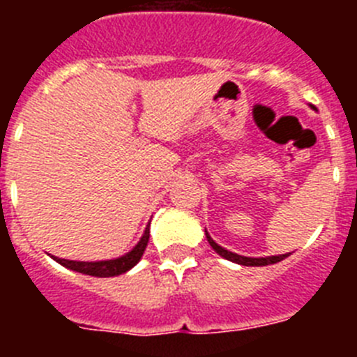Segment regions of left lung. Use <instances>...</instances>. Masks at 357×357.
I'll return each mask as SVG.
<instances>
[{"label": "left lung", "instance_id": "left-lung-1", "mask_svg": "<svg viewBox=\"0 0 357 357\" xmlns=\"http://www.w3.org/2000/svg\"><path fill=\"white\" fill-rule=\"evenodd\" d=\"M206 236H207V241H209V245L214 248L216 254L222 255L223 259H229L232 261V263L243 264V266H266V264H275L279 263V261L286 259V257L289 255V254H280V255H266V257H247V255L234 254V252H230L227 250V248L220 247V245H218V243L207 234V230H206Z\"/></svg>", "mask_w": 357, "mask_h": 357}]
</instances>
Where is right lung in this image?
<instances>
[{"label":"right lung","instance_id":"1","mask_svg":"<svg viewBox=\"0 0 357 357\" xmlns=\"http://www.w3.org/2000/svg\"><path fill=\"white\" fill-rule=\"evenodd\" d=\"M148 239H150V225H146V230H144V234L141 236L139 243H137L130 252H127L125 255L118 257V259L91 261L89 263V261L61 259V257H55V255H52V257L56 261V263L69 268V270H73V272L85 273V275H93V277H116L128 272L130 268H134L135 264L139 263V259L144 254V248H146L148 245Z\"/></svg>","mask_w":357,"mask_h":357}]
</instances>
